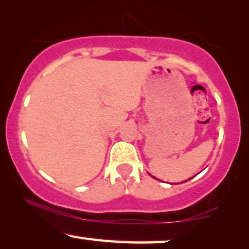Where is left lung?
Returning a JSON list of instances; mask_svg holds the SVG:
<instances>
[{
  "label": "left lung",
  "mask_w": 249,
  "mask_h": 249,
  "mask_svg": "<svg viewBox=\"0 0 249 249\" xmlns=\"http://www.w3.org/2000/svg\"><path fill=\"white\" fill-rule=\"evenodd\" d=\"M189 180H190V178H189ZM184 182H187V181H184ZM182 183H183V182H182Z\"/></svg>",
  "instance_id": "1"
}]
</instances>
